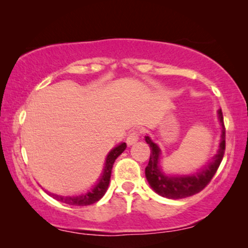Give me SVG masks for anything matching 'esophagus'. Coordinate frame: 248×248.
Masks as SVG:
<instances>
[{"label":"esophagus","instance_id":"1","mask_svg":"<svg viewBox=\"0 0 248 248\" xmlns=\"http://www.w3.org/2000/svg\"><path fill=\"white\" fill-rule=\"evenodd\" d=\"M139 139H140V131H137V130H133L131 132L130 134L127 135L126 138V143L128 145H132L134 143H137L139 141Z\"/></svg>","mask_w":248,"mask_h":248}]
</instances>
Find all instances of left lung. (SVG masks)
Masks as SVG:
<instances>
[{"instance_id": "8db88e82", "label": "left lung", "mask_w": 248, "mask_h": 248, "mask_svg": "<svg viewBox=\"0 0 248 248\" xmlns=\"http://www.w3.org/2000/svg\"><path fill=\"white\" fill-rule=\"evenodd\" d=\"M218 120L221 125V137H220L219 149L211 161L200 170L189 175H167L162 171L160 166L161 150L150 137H145V142L151 149L149 164L145 167V177L151 188L164 198L179 200L188 198L201 192L209 184L216 171L218 170L220 162L222 161L226 149V130L223 125V116L221 109L218 110Z\"/></svg>"}]
</instances>
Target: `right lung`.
<instances>
[{"instance_id": "add662e5", "label": "right lung", "mask_w": 248, "mask_h": 248, "mask_svg": "<svg viewBox=\"0 0 248 248\" xmlns=\"http://www.w3.org/2000/svg\"><path fill=\"white\" fill-rule=\"evenodd\" d=\"M125 149H126V143L125 142H122L116 147L111 149V150L108 152L106 161H105V166L103 169V172H101L100 177L98 178L96 184L93 186V188L88 189L87 193H83L81 195H71V196H65V195H57L54 194V193L47 192V194L52 196L53 199L57 200V201L65 203V204L70 205H78V206H83V205H90L96 203L97 201L103 198L106 193L108 185H109L110 181V175H111V168H113V165L116 158L120 155L122 152H123Z\"/></svg>"}]
</instances>
